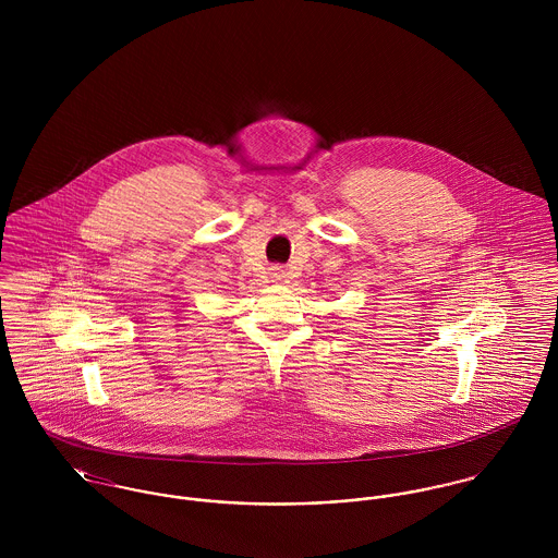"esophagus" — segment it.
<instances>
[{
  "mask_svg": "<svg viewBox=\"0 0 558 558\" xmlns=\"http://www.w3.org/2000/svg\"><path fill=\"white\" fill-rule=\"evenodd\" d=\"M283 277H286V272H283L281 268H272V272H270L272 283H281V281H283Z\"/></svg>",
  "mask_w": 558,
  "mask_h": 558,
  "instance_id": "obj_1",
  "label": "esophagus"
}]
</instances>
